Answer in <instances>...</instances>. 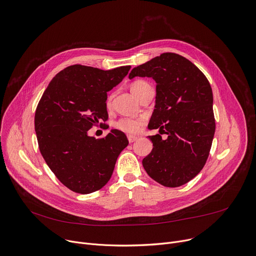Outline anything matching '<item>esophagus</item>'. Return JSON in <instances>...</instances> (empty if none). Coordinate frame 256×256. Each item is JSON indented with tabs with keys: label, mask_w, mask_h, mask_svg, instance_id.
Instances as JSON below:
<instances>
[{
	"label": "esophagus",
	"mask_w": 256,
	"mask_h": 256,
	"mask_svg": "<svg viewBox=\"0 0 256 256\" xmlns=\"http://www.w3.org/2000/svg\"><path fill=\"white\" fill-rule=\"evenodd\" d=\"M136 138H138V136H130V134L128 136V140L130 142H134Z\"/></svg>",
	"instance_id": "1"
}]
</instances>
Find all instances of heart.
<instances>
[{
	"label": "heart",
	"mask_w": 256,
	"mask_h": 256,
	"mask_svg": "<svg viewBox=\"0 0 256 256\" xmlns=\"http://www.w3.org/2000/svg\"><path fill=\"white\" fill-rule=\"evenodd\" d=\"M147 85H149L147 82L144 81H136L134 83L132 84L130 86V91L136 95L138 96V94L140 93V91L146 87ZM144 122V118H120V120L116 122V126L126 132V134H136L140 130V126Z\"/></svg>",
	"instance_id": "obj_1"
}]
</instances>
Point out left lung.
I'll return each instance as SVG.
<instances>
[{"label": "left lung", "mask_w": 256, "mask_h": 256, "mask_svg": "<svg viewBox=\"0 0 256 256\" xmlns=\"http://www.w3.org/2000/svg\"><path fill=\"white\" fill-rule=\"evenodd\" d=\"M148 77L156 82V104L148 128L166 134L149 136L152 152L142 166L158 184L184 186L204 168L216 124L212 91L206 76L188 58L165 52L132 70L128 78Z\"/></svg>", "instance_id": "8db88e82"}]
</instances>
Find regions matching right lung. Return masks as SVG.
I'll return each instance as SVG.
<instances>
[{
	"instance_id": "right-lung-1",
	"label": "right lung",
	"mask_w": 256,
	"mask_h": 256,
	"mask_svg": "<svg viewBox=\"0 0 256 256\" xmlns=\"http://www.w3.org/2000/svg\"><path fill=\"white\" fill-rule=\"evenodd\" d=\"M130 68L70 66L52 78L36 108L34 126L40 153L72 192L87 194L102 188L128 144L118 130L103 138L89 136L88 130L107 120V92L122 81Z\"/></svg>"
}]
</instances>
